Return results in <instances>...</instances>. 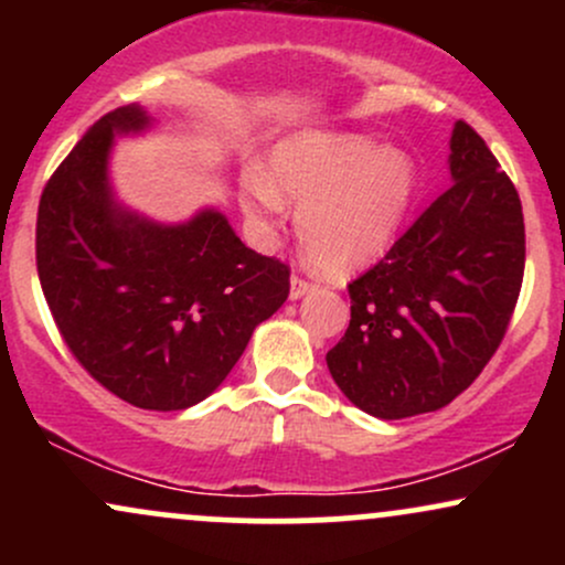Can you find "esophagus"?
I'll list each match as a JSON object with an SVG mask.
<instances>
[{
	"mask_svg": "<svg viewBox=\"0 0 565 565\" xmlns=\"http://www.w3.org/2000/svg\"><path fill=\"white\" fill-rule=\"evenodd\" d=\"M316 284L305 281L300 276H291V284H289V297L291 300H300V297L308 295V291H313Z\"/></svg>",
	"mask_w": 565,
	"mask_h": 565,
	"instance_id": "34e87169",
	"label": "esophagus"
}]
</instances>
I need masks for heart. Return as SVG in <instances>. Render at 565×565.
I'll return each instance as SVG.
<instances>
[{
  "mask_svg": "<svg viewBox=\"0 0 565 565\" xmlns=\"http://www.w3.org/2000/svg\"><path fill=\"white\" fill-rule=\"evenodd\" d=\"M417 193V164L372 135L308 129L270 151L268 178L246 180L244 212L274 228L284 201L297 210V238L310 263L348 276L380 260Z\"/></svg>",
  "mask_w": 565,
  "mask_h": 565,
  "instance_id": "obj_1",
  "label": "heart"
}]
</instances>
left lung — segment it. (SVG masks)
Wrapping results in <instances>:
<instances>
[{"label":"left lung","mask_w":565,"mask_h":565,"mask_svg":"<svg viewBox=\"0 0 565 565\" xmlns=\"http://www.w3.org/2000/svg\"><path fill=\"white\" fill-rule=\"evenodd\" d=\"M451 188L348 284V332L327 353L345 398L380 419L436 412L468 391L502 342L526 263L515 185L465 121Z\"/></svg>","instance_id":"1"}]
</instances>
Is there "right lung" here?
Here are the masks:
<instances>
[{"label":"right lung","instance_id":"add662e5","mask_svg":"<svg viewBox=\"0 0 565 565\" xmlns=\"http://www.w3.org/2000/svg\"><path fill=\"white\" fill-rule=\"evenodd\" d=\"M151 127L132 103L84 132L39 201L36 270L57 332L106 391L180 412L217 391L281 308L289 268L249 249L215 206L159 223L116 199L114 140Z\"/></svg>","mask_w":565,"mask_h":565}]
</instances>
